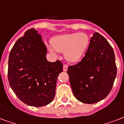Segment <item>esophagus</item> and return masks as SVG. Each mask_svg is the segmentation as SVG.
Wrapping results in <instances>:
<instances>
[{
	"label": "esophagus",
	"instance_id": "esophagus-1",
	"mask_svg": "<svg viewBox=\"0 0 124 124\" xmlns=\"http://www.w3.org/2000/svg\"><path fill=\"white\" fill-rule=\"evenodd\" d=\"M68 65H66V64H64V66H63V70H64V71H67V70H68Z\"/></svg>",
	"mask_w": 124,
	"mask_h": 124
}]
</instances>
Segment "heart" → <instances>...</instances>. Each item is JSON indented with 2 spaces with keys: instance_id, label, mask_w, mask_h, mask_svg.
I'll list each match as a JSON object with an SVG mask.
<instances>
[{
  "instance_id": "obj_1",
  "label": "heart",
  "mask_w": 124,
  "mask_h": 124,
  "mask_svg": "<svg viewBox=\"0 0 124 124\" xmlns=\"http://www.w3.org/2000/svg\"><path fill=\"white\" fill-rule=\"evenodd\" d=\"M48 49L53 53L64 52L66 60L71 62L79 61L84 55L89 44V38L84 33H73L55 36Z\"/></svg>"
}]
</instances>
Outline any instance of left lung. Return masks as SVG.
<instances>
[{"mask_svg": "<svg viewBox=\"0 0 124 124\" xmlns=\"http://www.w3.org/2000/svg\"><path fill=\"white\" fill-rule=\"evenodd\" d=\"M67 72L78 100L86 104L99 102L109 94L116 75L113 49L103 36L94 33L81 61L69 66Z\"/></svg>", "mask_w": 124, "mask_h": 124, "instance_id": "left-lung-1", "label": "left lung"}]
</instances>
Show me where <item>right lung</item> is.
Segmentation results:
<instances>
[{"label":"right lung","instance_id":"add662e5","mask_svg":"<svg viewBox=\"0 0 124 124\" xmlns=\"http://www.w3.org/2000/svg\"><path fill=\"white\" fill-rule=\"evenodd\" d=\"M34 28L17 40L9 53L8 77L11 88L24 104L46 106L55 95L57 78L63 71L60 60L49 62L47 48Z\"/></svg>","mask_w":124,"mask_h":124}]
</instances>
